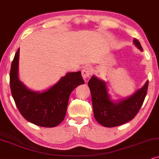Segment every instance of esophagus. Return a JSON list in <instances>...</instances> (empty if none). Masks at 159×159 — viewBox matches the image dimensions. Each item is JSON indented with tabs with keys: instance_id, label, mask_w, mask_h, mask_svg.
Segmentation results:
<instances>
[{
	"instance_id": "obj_1",
	"label": "esophagus",
	"mask_w": 159,
	"mask_h": 159,
	"mask_svg": "<svg viewBox=\"0 0 159 159\" xmlns=\"http://www.w3.org/2000/svg\"><path fill=\"white\" fill-rule=\"evenodd\" d=\"M92 69L90 67H86L82 70V76L84 79H86L87 78H89L92 74Z\"/></svg>"
}]
</instances>
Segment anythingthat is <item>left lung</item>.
<instances>
[{"label":"left lung","mask_w":159,"mask_h":159,"mask_svg":"<svg viewBox=\"0 0 159 159\" xmlns=\"http://www.w3.org/2000/svg\"><path fill=\"white\" fill-rule=\"evenodd\" d=\"M134 43L139 49L143 51L138 40L134 39ZM88 85L92 94L95 119L101 125L114 127L129 121L136 116L147 94L148 81L132 96L118 102L110 99L105 82L95 76L90 78Z\"/></svg>","instance_id":"obj_1"}]
</instances>
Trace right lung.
<instances>
[{
	"instance_id": "1",
	"label": "right lung",
	"mask_w": 159,
	"mask_h": 159,
	"mask_svg": "<svg viewBox=\"0 0 159 159\" xmlns=\"http://www.w3.org/2000/svg\"><path fill=\"white\" fill-rule=\"evenodd\" d=\"M19 53L16 51L10 70V88L19 111L35 125L54 127L64 120L70 93L76 86L84 84L81 72L68 73L43 92L29 90L18 77Z\"/></svg>"
}]
</instances>
